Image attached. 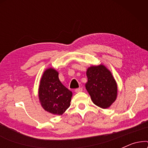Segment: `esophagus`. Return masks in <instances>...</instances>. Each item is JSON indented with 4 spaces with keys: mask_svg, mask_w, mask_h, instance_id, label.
I'll list each match as a JSON object with an SVG mask.
<instances>
[{
    "mask_svg": "<svg viewBox=\"0 0 148 148\" xmlns=\"http://www.w3.org/2000/svg\"><path fill=\"white\" fill-rule=\"evenodd\" d=\"M82 91H83V89H82V88H79L76 89V90H75V92L76 93H79V92H82Z\"/></svg>",
    "mask_w": 148,
    "mask_h": 148,
    "instance_id": "34e87169",
    "label": "esophagus"
}]
</instances>
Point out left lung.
<instances>
[{
  "instance_id": "obj_1",
  "label": "left lung",
  "mask_w": 148,
  "mask_h": 148,
  "mask_svg": "<svg viewBox=\"0 0 148 148\" xmlns=\"http://www.w3.org/2000/svg\"><path fill=\"white\" fill-rule=\"evenodd\" d=\"M86 88L94 104L108 108L116 100L117 84L111 72L103 64L92 66L86 72Z\"/></svg>"
}]
</instances>
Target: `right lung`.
Segmentation results:
<instances>
[{"label": "right lung", "instance_id": "1", "mask_svg": "<svg viewBox=\"0 0 148 148\" xmlns=\"http://www.w3.org/2000/svg\"><path fill=\"white\" fill-rule=\"evenodd\" d=\"M39 100L44 110L51 114L62 115L70 106L73 94L60 82L58 72L47 69L40 79Z\"/></svg>", "mask_w": 148, "mask_h": 148}]
</instances>
